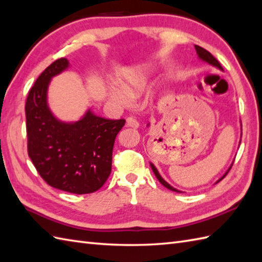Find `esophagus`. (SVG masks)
Returning <instances> with one entry per match:
<instances>
[{"mask_svg":"<svg viewBox=\"0 0 262 262\" xmlns=\"http://www.w3.org/2000/svg\"><path fill=\"white\" fill-rule=\"evenodd\" d=\"M126 125L130 126V127H135V129H137V127H139V122L132 117H129L126 119Z\"/></svg>","mask_w":262,"mask_h":262,"instance_id":"34e87169","label":"esophagus"}]
</instances>
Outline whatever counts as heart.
Wrapping results in <instances>:
<instances>
[{"label":"heart","instance_id":"1","mask_svg":"<svg viewBox=\"0 0 262 262\" xmlns=\"http://www.w3.org/2000/svg\"><path fill=\"white\" fill-rule=\"evenodd\" d=\"M151 69L149 67H133L124 69L119 76L120 88H111L109 95L112 101L124 105L130 98H139L151 86Z\"/></svg>","mask_w":262,"mask_h":262}]
</instances>
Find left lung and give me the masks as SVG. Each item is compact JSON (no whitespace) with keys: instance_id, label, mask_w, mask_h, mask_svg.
Instances as JSON below:
<instances>
[{"instance_id":"1","label":"left lung","mask_w":262,"mask_h":262,"mask_svg":"<svg viewBox=\"0 0 262 262\" xmlns=\"http://www.w3.org/2000/svg\"><path fill=\"white\" fill-rule=\"evenodd\" d=\"M194 48H195V51H196V54H198V57H199V59L201 60V61H203V62H206V63H208V64H210V66H212V67H215V68H218L219 70H222V67L220 66V63L218 62V60L215 59V57L210 53V52H208L207 50H205L203 48H201V47H199V46H194ZM150 125V123L148 124V126ZM241 141V140H240ZM233 163V162H232ZM150 165H151V169H152V171H153V173L156 174V177H157V179L159 180V182H160L162 186H164L165 188H168L169 190H171V191H176V192H181L180 190H178V189H176V188H173L172 186H170V184L165 181L163 178L160 176V173H159V171L157 170V168L155 167V164L153 163H151L150 162ZM231 167H232V164L230 165V167H229V169L226 171V173L223 174L220 179L216 181L215 183H218L219 181H221L223 178H225L227 174H228V172L230 171V169H231Z\"/></svg>"}]
</instances>
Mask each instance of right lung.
<instances>
[{
    "mask_svg": "<svg viewBox=\"0 0 262 262\" xmlns=\"http://www.w3.org/2000/svg\"><path fill=\"white\" fill-rule=\"evenodd\" d=\"M64 57L54 61L36 79L25 103L28 153L49 186L70 193L99 190L109 178L114 140L125 120H107L89 109L74 122L56 119L48 104L53 76L68 70Z\"/></svg>",
    "mask_w": 262,
    "mask_h": 262,
    "instance_id": "add662e5",
    "label": "right lung"
}]
</instances>
